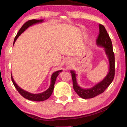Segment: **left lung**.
<instances>
[{
    "label": "left lung",
    "mask_w": 127,
    "mask_h": 127,
    "mask_svg": "<svg viewBox=\"0 0 127 127\" xmlns=\"http://www.w3.org/2000/svg\"><path fill=\"white\" fill-rule=\"evenodd\" d=\"M96 44L97 46L104 48L105 54L109 60V69L106 77L91 88L83 89L79 86L77 83L76 72L74 70H70L74 90L79 96L85 99L93 98L104 92L111 84L114 78L115 57L113 50L112 42L105 27L100 24L99 25V34L96 40Z\"/></svg>",
    "instance_id": "1"
}]
</instances>
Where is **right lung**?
I'll list each match as a JSON object with an SVG mask.
<instances>
[{
    "mask_svg": "<svg viewBox=\"0 0 127 127\" xmlns=\"http://www.w3.org/2000/svg\"><path fill=\"white\" fill-rule=\"evenodd\" d=\"M43 21H44L43 20H32L26 22L25 24L22 26V27L21 28L20 31H18V32L17 33L16 36L15 37L14 40V42H13V45L15 42H16V41L17 40V38H18V37L25 31L26 30L28 29V28L32 25H33L38 23H41L43 22ZM62 71V70H58V71L55 72L54 73H53L51 77V83L49 89L48 90H46L45 91L41 92V93H39V94H32V93H30L29 92L25 91V90H23L22 89H21V88L20 87H19L17 85V83L15 82V81H14V79L12 77V73H11V78L14 87H16V89H17V90L18 91L19 93L21 94V95H22L23 97H25V98H26V99H28L31 101H44L48 99V98L50 97V96L51 95V94H52L53 91L54 90V85H55L56 79H57V77L58 76L59 74Z\"/></svg>",
    "mask_w": 127,
    "mask_h": 127,
    "instance_id": "obj_1",
    "label": "right lung"
}]
</instances>
